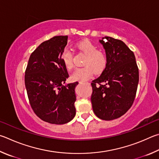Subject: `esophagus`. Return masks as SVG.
Segmentation results:
<instances>
[{
    "instance_id": "1",
    "label": "esophagus",
    "mask_w": 159,
    "mask_h": 159,
    "mask_svg": "<svg viewBox=\"0 0 159 159\" xmlns=\"http://www.w3.org/2000/svg\"><path fill=\"white\" fill-rule=\"evenodd\" d=\"M80 84H82V83H84V82H80ZM87 84H89V83H87Z\"/></svg>"
}]
</instances>
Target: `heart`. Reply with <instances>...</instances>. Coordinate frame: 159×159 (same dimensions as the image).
Returning a JSON list of instances; mask_svg holds the SVG:
<instances>
[{
    "label": "heart",
    "instance_id": "b5f03b06",
    "mask_svg": "<svg viewBox=\"0 0 159 159\" xmlns=\"http://www.w3.org/2000/svg\"><path fill=\"white\" fill-rule=\"evenodd\" d=\"M76 48L86 55L83 68L75 70L71 75L72 81L84 82L92 76L93 70L96 73L102 72L107 64V56L104 52L98 50V47L91 40H83L76 44ZM61 60L65 68L70 70L73 68L72 57L70 52L65 49L61 54Z\"/></svg>",
    "mask_w": 159,
    "mask_h": 159
}]
</instances>
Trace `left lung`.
<instances>
[{"label": "left lung", "instance_id": "8db88e82", "mask_svg": "<svg viewBox=\"0 0 159 159\" xmlns=\"http://www.w3.org/2000/svg\"><path fill=\"white\" fill-rule=\"evenodd\" d=\"M106 53L107 64L101 76L91 83L93 112L102 120L124 115L135 100L139 71L133 52L123 41L111 37L99 40Z\"/></svg>", "mask_w": 159, "mask_h": 159}]
</instances>
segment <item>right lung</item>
Instances as JSON below:
<instances>
[{
    "mask_svg": "<svg viewBox=\"0 0 159 159\" xmlns=\"http://www.w3.org/2000/svg\"><path fill=\"white\" fill-rule=\"evenodd\" d=\"M67 43V35L43 42L30 54L25 72L30 106L39 118L52 124L68 123L76 114L78 82L64 85L69 75L61 57Z\"/></svg>",
    "mask_w": 159,
    "mask_h": 159,
    "instance_id": "add662e5",
    "label": "right lung"
}]
</instances>
